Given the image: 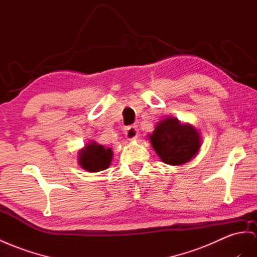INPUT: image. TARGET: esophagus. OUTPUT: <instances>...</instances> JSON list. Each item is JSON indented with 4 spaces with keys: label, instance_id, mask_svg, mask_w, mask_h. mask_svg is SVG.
Returning <instances> with one entry per match:
<instances>
[{
    "label": "esophagus",
    "instance_id": "34e87169",
    "mask_svg": "<svg viewBox=\"0 0 257 257\" xmlns=\"http://www.w3.org/2000/svg\"><path fill=\"white\" fill-rule=\"evenodd\" d=\"M124 135L129 140H135L138 138V128L137 126H128L124 128Z\"/></svg>",
    "mask_w": 257,
    "mask_h": 257
}]
</instances>
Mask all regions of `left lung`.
<instances>
[{
    "label": "left lung",
    "instance_id": "obj_1",
    "mask_svg": "<svg viewBox=\"0 0 257 257\" xmlns=\"http://www.w3.org/2000/svg\"><path fill=\"white\" fill-rule=\"evenodd\" d=\"M160 159L169 165H182L191 161L201 148V136L192 124L181 123L168 117L156 124L149 136Z\"/></svg>",
    "mask_w": 257,
    "mask_h": 257
}]
</instances>
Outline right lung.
<instances>
[{"mask_svg":"<svg viewBox=\"0 0 257 257\" xmlns=\"http://www.w3.org/2000/svg\"><path fill=\"white\" fill-rule=\"evenodd\" d=\"M111 159L113 151L110 148L105 149L101 144L91 142L79 151L78 163L87 172L96 173L108 168Z\"/></svg>","mask_w":257,"mask_h":257,"instance_id":"obj_1","label":"right lung"}]
</instances>
